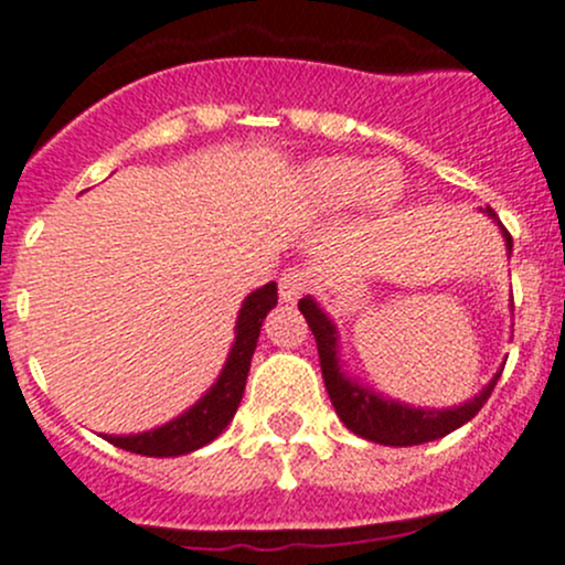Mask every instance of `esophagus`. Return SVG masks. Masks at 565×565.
Segmentation results:
<instances>
[{
  "label": "esophagus",
  "instance_id": "obj_1",
  "mask_svg": "<svg viewBox=\"0 0 565 565\" xmlns=\"http://www.w3.org/2000/svg\"><path fill=\"white\" fill-rule=\"evenodd\" d=\"M309 287V273L300 270V267H289V270H284L281 278H278V295H281L284 303H295L300 295H306Z\"/></svg>",
  "mask_w": 565,
  "mask_h": 565
}]
</instances>
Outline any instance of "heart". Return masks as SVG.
Listing matches in <instances>:
<instances>
[{"label":"heart","mask_w":565,"mask_h":565,"mask_svg":"<svg viewBox=\"0 0 565 565\" xmlns=\"http://www.w3.org/2000/svg\"><path fill=\"white\" fill-rule=\"evenodd\" d=\"M309 188L315 202L324 210L350 207L363 196L377 207H385L396 199L398 180L393 169L377 167L372 161L328 158V161L315 163Z\"/></svg>","instance_id":"obj_1"}]
</instances>
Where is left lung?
<instances>
[{
  "mask_svg": "<svg viewBox=\"0 0 565 565\" xmlns=\"http://www.w3.org/2000/svg\"><path fill=\"white\" fill-rule=\"evenodd\" d=\"M483 213L489 218L498 221L492 207H487ZM500 224V221H498ZM505 237V246L511 250V235L505 232V226L500 224ZM300 315L309 322L311 333L317 339L319 350V366H322V380L324 388H328L330 402H333L335 415L344 420V426L350 431H355L363 440L380 443V446H420V443L440 440V437L451 435L454 429H459L461 424H467L470 418H476L478 409L487 404V398L492 396L494 385L500 380V369L489 385L478 396H472L470 402L459 404L451 409H420V407H407V404H398L393 398L377 396L363 385L352 383L344 372H341L339 363V335H335V324L330 322L328 315L315 303V298H303L298 303Z\"/></svg>",
  "mask_w": 565,
  "mask_h": 565,
  "instance_id": "8db88e82",
  "label": "left lung"
}]
</instances>
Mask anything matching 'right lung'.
I'll list each match as a JSON object with an SVG mask.
<instances>
[{"instance_id": "1", "label": "right lung", "mask_w": 565, "mask_h": 565, "mask_svg": "<svg viewBox=\"0 0 565 565\" xmlns=\"http://www.w3.org/2000/svg\"><path fill=\"white\" fill-rule=\"evenodd\" d=\"M276 303V281L265 284V287H259L256 292H250L248 298L243 300V309L241 315H237L235 324V344H232L230 358H226L224 369H221L213 388L204 393L188 413L169 420V424L158 426V429L122 437L106 435V440L130 454H141V457H182V454H191L196 451V448L213 443L215 437L230 426L237 407H241L250 358H254L256 339H259V328L262 322H265L267 311Z\"/></svg>"}]
</instances>
